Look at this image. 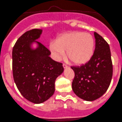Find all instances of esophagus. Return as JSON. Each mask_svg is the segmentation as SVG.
Instances as JSON below:
<instances>
[{
  "label": "esophagus",
  "mask_w": 122,
  "mask_h": 122,
  "mask_svg": "<svg viewBox=\"0 0 122 122\" xmlns=\"http://www.w3.org/2000/svg\"><path fill=\"white\" fill-rule=\"evenodd\" d=\"M63 67H64L65 68H68V65L65 64V63H64V64H63Z\"/></svg>",
  "instance_id": "34e87169"
}]
</instances>
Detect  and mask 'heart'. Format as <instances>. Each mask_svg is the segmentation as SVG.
I'll list each match as a JSON object with an SVG mask.
<instances>
[{
	"label": "heart",
	"mask_w": 122,
	"mask_h": 122,
	"mask_svg": "<svg viewBox=\"0 0 122 122\" xmlns=\"http://www.w3.org/2000/svg\"><path fill=\"white\" fill-rule=\"evenodd\" d=\"M95 41L89 33L72 32L59 36L56 42H51L50 49L56 59H59L65 55L74 64L86 63L93 54Z\"/></svg>",
	"instance_id": "b5f03b06"
}]
</instances>
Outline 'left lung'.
<instances>
[{
    "mask_svg": "<svg viewBox=\"0 0 122 122\" xmlns=\"http://www.w3.org/2000/svg\"><path fill=\"white\" fill-rule=\"evenodd\" d=\"M95 49L87 63L72 66L75 76L72 88L75 95L87 101L102 97L108 89L112 76V64L110 46L106 41L94 32Z\"/></svg>",
    "mask_w": 122,
    "mask_h": 122,
    "instance_id": "left-lung-1",
    "label": "left lung"
}]
</instances>
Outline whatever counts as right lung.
I'll list each match as a JSON object with an SVG mask.
<instances>
[{
  "label": "right lung",
  "mask_w": 122,
  "mask_h": 122,
  "mask_svg": "<svg viewBox=\"0 0 122 122\" xmlns=\"http://www.w3.org/2000/svg\"><path fill=\"white\" fill-rule=\"evenodd\" d=\"M41 29L25 32L18 39L12 49V73L14 82L24 98L41 104L49 99L55 91L56 79L63 72L62 63L50 57L51 52L41 43L36 41ZM38 44L36 49L31 46Z\"/></svg>",
  "instance_id": "right-lung-1"
}]
</instances>
